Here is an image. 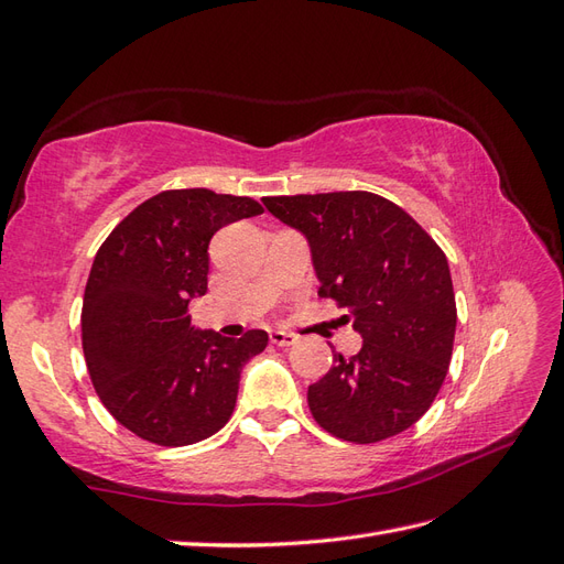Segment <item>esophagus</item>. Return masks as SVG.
<instances>
[{"instance_id": "obj_1", "label": "esophagus", "mask_w": 564, "mask_h": 564, "mask_svg": "<svg viewBox=\"0 0 564 564\" xmlns=\"http://www.w3.org/2000/svg\"><path fill=\"white\" fill-rule=\"evenodd\" d=\"M297 341V338L293 336V334H288V332H271V344H276V346H293Z\"/></svg>"}]
</instances>
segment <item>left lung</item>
I'll list each match as a JSON object with an SVG mask.
<instances>
[{"label":"left lung","instance_id":"8db88e82","mask_svg":"<svg viewBox=\"0 0 564 564\" xmlns=\"http://www.w3.org/2000/svg\"><path fill=\"white\" fill-rule=\"evenodd\" d=\"M305 235L319 295L362 336L310 384V411L334 437L372 444L421 421L449 370L456 300L447 257L394 202L372 192L267 196Z\"/></svg>","mask_w":564,"mask_h":564}]
</instances>
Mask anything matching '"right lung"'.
Instances as JSON below:
<instances>
[{
    "label": "right lung",
    "instance_id": "obj_1",
    "mask_svg": "<svg viewBox=\"0 0 564 564\" xmlns=\"http://www.w3.org/2000/svg\"><path fill=\"white\" fill-rule=\"evenodd\" d=\"M259 214L250 196L165 189L100 245L82 307L86 368L105 409L137 437L187 447L230 421L242 365L269 334L196 332L187 307L206 293L214 232Z\"/></svg>",
    "mask_w": 564,
    "mask_h": 564
}]
</instances>
